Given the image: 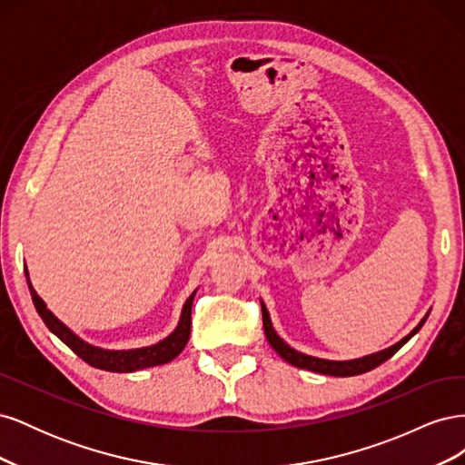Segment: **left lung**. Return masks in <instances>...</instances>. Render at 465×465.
<instances>
[{"instance_id": "1", "label": "left lung", "mask_w": 465, "mask_h": 465, "mask_svg": "<svg viewBox=\"0 0 465 465\" xmlns=\"http://www.w3.org/2000/svg\"><path fill=\"white\" fill-rule=\"evenodd\" d=\"M262 318H263V331H265L267 341H270V345L277 351L279 357H283L287 362L292 364V367L320 372V374H330V376H357V374L369 372V371L380 367V364L386 362L390 357L396 355L400 347L410 341L411 337L420 330V326L425 323V320H423L410 335L403 337L400 343H396L390 349L380 351V353L362 357V359H355V361H323V359L302 355V353H299V351L291 349L283 340H281V337L275 333V330L272 328V320H270V314H267V308H265L263 302H262Z\"/></svg>"}]
</instances>
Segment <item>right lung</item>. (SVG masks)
I'll return each instance as SVG.
<instances>
[{"instance_id":"1","label":"right lung","mask_w":465,"mask_h":465,"mask_svg":"<svg viewBox=\"0 0 465 465\" xmlns=\"http://www.w3.org/2000/svg\"><path fill=\"white\" fill-rule=\"evenodd\" d=\"M29 281V279H26ZM31 294H33V302L36 306V312L40 318L45 320L48 330L55 333L60 340L74 351L77 357H81L87 364L94 369L108 371V372H134L139 369H149L154 367V364H164L168 361H173L182 353V349L186 347L190 340V328H192V302H193V294H190V299L184 304V311H182V318L178 328L163 340L161 343L145 347V349H134V351H104L93 347L85 341H81L75 333L69 331L64 323L55 318L42 301L33 285L29 283Z\"/></svg>"}]
</instances>
